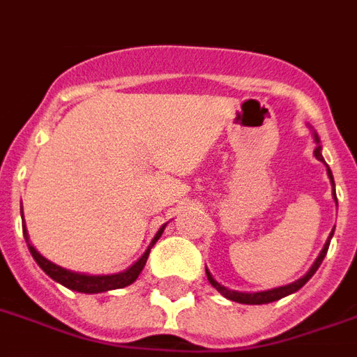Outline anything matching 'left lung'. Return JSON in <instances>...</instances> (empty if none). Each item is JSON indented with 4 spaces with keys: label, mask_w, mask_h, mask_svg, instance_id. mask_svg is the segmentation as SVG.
<instances>
[{
    "label": "left lung",
    "mask_w": 357,
    "mask_h": 357,
    "mask_svg": "<svg viewBox=\"0 0 357 357\" xmlns=\"http://www.w3.org/2000/svg\"><path fill=\"white\" fill-rule=\"evenodd\" d=\"M310 128V126H309ZM310 131H312V137H314V143H316V149H314V156L318 162L326 163V160H324V156H321V144H320V137H318V133H316L312 128H310ZM326 167H328V176H329V182H331V186H333V199L335 203H337V194H335V181H333V173H331V169H329V165L326 163ZM335 231V227H333ZM333 231L329 233L328 241H326V245H324V248H321V252L318 254V258L314 259V264L310 265V269L303 275L301 278H297L296 282L291 284H286V286H278V288H271V290H264V291H237V290H229V288H226V286H222V284L218 282V280H214V277L211 275V271L205 267V271H207V278L208 282L213 284L214 288L222 294L224 297H227V299H231V301L235 303H243V305H265V303H273V301H278V299H282V297L290 296V294H296L299 288H303L305 284L309 282L310 277L314 275L316 271H318V267L321 265V261H324V258H326V254H328V248H329V243H331V237H333Z\"/></svg>",
    "instance_id": "1"
}]
</instances>
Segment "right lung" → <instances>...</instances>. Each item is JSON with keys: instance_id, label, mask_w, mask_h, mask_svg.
Segmentation results:
<instances>
[{"instance_id": "1", "label": "right lung", "mask_w": 357, "mask_h": 357, "mask_svg": "<svg viewBox=\"0 0 357 357\" xmlns=\"http://www.w3.org/2000/svg\"><path fill=\"white\" fill-rule=\"evenodd\" d=\"M22 218H24V213H22ZM165 226H167V224H163V226L158 229V233L154 235V239H152L149 248L144 250L143 256H141L135 264L130 265L126 271H120V273H114V275H86V273H75V271L63 269V267H60V265L52 264L50 259L45 258L41 252L37 250L36 246L29 243L28 229H26V224H24V220H22L24 239H26V243H28L29 252H31V256H33V259L37 261V265H39V267L47 273L48 277L52 278V280L60 282L61 286H66V288H69V290L80 291V294H103V291L126 288V286H130V284L135 282L139 275H141V271L144 269V265H146L150 248L154 246V243H156L160 237H162Z\"/></svg>"}]
</instances>
